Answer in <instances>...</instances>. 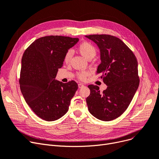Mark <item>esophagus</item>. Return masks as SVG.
<instances>
[{"label":"esophagus","mask_w":159,"mask_h":159,"mask_svg":"<svg viewBox=\"0 0 159 159\" xmlns=\"http://www.w3.org/2000/svg\"><path fill=\"white\" fill-rule=\"evenodd\" d=\"M83 86H84L83 84H81V83H79V84H78V87H79V89H81V88H83Z\"/></svg>","instance_id":"obj_1"}]
</instances>
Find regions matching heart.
<instances>
[{
    "instance_id": "1",
    "label": "heart",
    "mask_w": 159,
    "mask_h": 159,
    "mask_svg": "<svg viewBox=\"0 0 159 159\" xmlns=\"http://www.w3.org/2000/svg\"><path fill=\"white\" fill-rule=\"evenodd\" d=\"M78 49L79 52L80 53V54L82 56H83L86 59H87V60H89V59L91 57H93L96 54V50L95 48V47L92 45L90 43L87 42H84L83 43H81L79 45ZM72 55L73 53L70 50L67 52L66 55L64 56V62L66 63H69L70 59L72 57ZM88 75H89V73L86 71H81L78 73V76L80 79L84 80Z\"/></svg>"
}]
</instances>
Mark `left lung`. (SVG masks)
I'll return each mask as SVG.
<instances>
[{"instance_id": "obj_1", "label": "left lung", "mask_w": 159, "mask_h": 159, "mask_svg": "<svg viewBox=\"0 0 159 159\" xmlns=\"http://www.w3.org/2000/svg\"><path fill=\"white\" fill-rule=\"evenodd\" d=\"M96 44L101 63L96 73L102 75L107 86L100 93L99 88L89 85L86 98L89 112L96 119L113 120L126 110L139 86L138 61L131 50L119 38L109 34L86 35Z\"/></svg>"}]
</instances>
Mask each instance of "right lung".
I'll list each match as a JSON object with an SVG mask.
<instances>
[{"label": "right lung", "mask_w": 159, "mask_h": 159, "mask_svg": "<svg viewBox=\"0 0 159 159\" xmlns=\"http://www.w3.org/2000/svg\"><path fill=\"white\" fill-rule=\"evenodd\" d=\"M79 40L57 35L43 37L34 40L23 53L20 90L29 106L44 120L54 121L66 114L78 89L76 82L63 83L56 76L67 52Z\"/></svg>", "instance_id": "obj_1"}]
</instances>
